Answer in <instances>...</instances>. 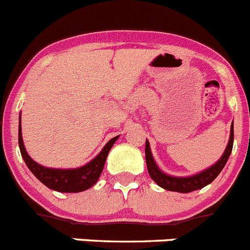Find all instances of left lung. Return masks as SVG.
Instances as JSON below:
<instances>
[{
	"label": "left lung",
	"mask_w": 250,
	"mask_h": 250,
	"mask_svg": "<svg viewBox=\"0 0 250 250\" xmlns=\"http://www.w3.org/2000/svg\"><path fill=\"white\" fill-rule=\"evenodd\" d=\"M233 139H234V130H233V123L230 125V136L229 141H228L227 146H226L225 153L222 154V157L216 164L209 167L208 169L204 170V171L199 172V174L192 175V176H186V178H176V176H171L165 172H163L157 165V163L154 162V158L151 155L150 146L149 142H146V167H148V172L150 175V178L153 179L160 188H165L169 191H175V192H183L188 193L191 191L199 190V188H205L206 185L211 184L214 179L218 176L222 169L225 167L226 163H227L228 158H229L230 153H232L233 148Z\"/></svg>",
	"instance_id": "left-lung-1"
}]
</instances>
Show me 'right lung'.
I'll use <instances>...</instances> for the list:
<instances>
[{"instance_id":"1","label":"right lung","mask_w":250,"mask_h":250,"mask_svg":"<svg viewBox=\"0 0 250 250\" xmlns=\"http://www.w3.org/2000/svg\"><path fill=\"white\" fill-rule=\"evenodd\" d=\"M118 136L112 138L106 146H104L100 154L95 159L91 160L86 165L76 169H53V167H45L43 165L34 162L28 155L24 148L22 138V125H21L20 116V128H18V144L22 158L27 164L28 169L33 172V175L41 183H43L46 188L51 190L59 191V192H81L87 188H92L99 180L100 175L104 170V163H106L108 151L111 150L114 142L117 141Z\"/></svg>"}]
</instances>
